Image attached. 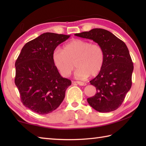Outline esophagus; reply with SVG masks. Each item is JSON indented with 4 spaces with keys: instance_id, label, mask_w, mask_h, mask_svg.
I'll return each mask as SVG.
<instances>
[{
    "instance_id": "esophagus-1",
    "label": "esophagus",
    "mask_w": 146,
    "mask_h": 146,
    "mask_svg": "<svg viewBox=\"0 0 146 146\" xmlns=\"http://www.w3.org/2000/svg\"><path fill=\"white\" fill-rule=\"evenodd\" d=\"M73 83H77V84L80 85V86H85L86 84L84 82H79V81H77V82H73Z\"/></svg>"
}]
</instances>
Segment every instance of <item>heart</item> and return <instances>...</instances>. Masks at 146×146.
I'll list each match as a JSON object with an SVG mask.
<instances>
[{"label":"heart","instance_id":"obj_1","mask_svg":"<svg viewBox=\"0 0 146 146\" xmlns=\"http://www.w3.org/2000/svg\"><path fill=\"white\" fill-rule=\"evenodd\" d=\"M52 61L64 77L69 76L75 68V76L85 79L89 75L95 76L100 72L104 62V52L98 44H91L82 39H74L63 49L56 48L52 52Z\"/></svg>","mask_w":146,"mask_h":146}]
</instances>
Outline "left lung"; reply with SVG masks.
<instances>
[{"label": "left lung", "instance_id": "1", "mask_svg": "<svg viewBox=\"0 0 146 146\" xmlns=\"http://www.w3.org/2000/svg\"><path fill=\"white\" fill-rule=\"evenodd\" d=\"M92 39L104 52L103 66L98 75L92 80L96 94L87 98L90 106L99 112L117 109L124 100L132 86L134 65L126 44L108 31L95 28L75 35Z\"/></svg>", "mask_w": 146, "mask_h": 146}]
</instances>
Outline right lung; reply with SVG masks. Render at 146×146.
<instances>
[{
  "mask_svg": "<svg viewBox=\"0 0 146 146\" xmlns=\"http://www.w3.org/2000/svg\"><path fill=\"white\" fill-rule=\"evenodd\" d=\"M70 35L43 33L24 46L15 63V84L24 106L48 114L60 106L71 80L63 78L52 61V52Z\"/></svg>",
  "mask_w": 146,
  "mask_h": 146,
  "instance_id": "1",
  "label": "right lung"
}]
</instances>
